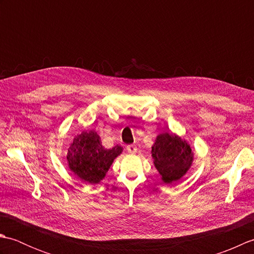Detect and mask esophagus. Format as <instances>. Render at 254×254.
Instances as JSON below:
<instances>
[{"mask_svg": "<svg viewBox=\"0 0 254 254\" xmlns=\"http://www.w3.org/2000/svg\"><path fill=\"white\" fill-rule=\"evenodd\" d=\"M127 153H130V154H134V153H136V150H137L136 145H134V144L127 145Z\"/></svg>", "mask_w": 254, "mask_h": 254, "instance_id": "obj_1", "label": "esophagus"}]
</instances>
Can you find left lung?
Segmentation results:
<instances>
[{
    "instance_id": "obj_1",
    "label": "left lung",
    "mask_w": 254,
    "mask_h": 254,
    "mask_svg": "<svg viewBox=\"0 0 254 254\" xmlns=\"http://www.w3.org/2000/svg\"><path fill=\"white\" fill-rule=\"evenodd\" d=\"M152 156L155 167L165 183L181 179L193 160L190 145L170 133L159 134L152 147Z\"/></svg>"
}]
</instances>
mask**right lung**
Instances as JSON below:
<instances>
[{
    "label": "right lung",
    "mask_w": 254,
    "mask_h": 254,
    "mask_svg": "<svg viewBox=\"0 0 254 254\" xmlns=\"http://www.w3.org/2000/svg\"><path fill=\"white\" fill-rule=\"evenodd\" d=\"M122 149L118 145L107 149L101 145L100 137L95 131H83L75 136L68 148V167L83 182L96 185L104 179Z\"/></svg>",
    "instance_id": "1"
}]
</instances>
